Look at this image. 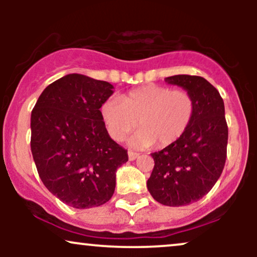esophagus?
I'll use <instances>...</instances> for the list:
<instances>
[{
    "mask_svg": "<svg viewBox=\"0 0 257 257\" xmlns=\"http://www.w3.org/2000/svg\"><path fill=\"white\" fill-rule=\"evenodd\" d=\"M138 157H139L138 153H135V152H133V151H129V152H128V158H129V161H135V159H137Z\"/></svg>",
    "mask_w": 257,
    "mask_h": 257,
    "instance_id": "34e87169",
    "label": "esophagus"
}]
</instances>
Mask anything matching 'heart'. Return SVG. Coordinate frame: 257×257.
<instances>
[{"label":"heart","instance_id":"b5f03b06","mask_svg":"<svg viewBox=\"0 0 257 257\" xmlns=\"http://www.w3.org/2000/svg\"><path fill=\"white\" fill-rule=\"evenodd\" d=\"M108 135L116 141L139 125L129 139L133 147H166L178 141L192 122L194 100L185 90L149 84L118 98H108L100 107Z\"/></svg>","mask_w":257,"mask_h":257}]
</instances>
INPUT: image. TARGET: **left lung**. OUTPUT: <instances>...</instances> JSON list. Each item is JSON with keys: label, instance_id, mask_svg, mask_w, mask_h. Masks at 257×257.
<instances>
[{"label": "left lung", "instance_id": "obj_1", "mask_svg": "<svg viewBox=\"0 0 257 257\" xmlns=\"http://www.w3.org/2000/svg\"><path fill=\"white\" fill-rule=\"evenodd\" d=\"M166 82L191 94L194 114L178 141L151 155L155 167L147 188L161 204L182 206L203 198L219 180L226 162L228 128L223 100L205 78L176 75Z\"/></svg>", "mask_w": 257, "mask_h": 257}]
</instances>
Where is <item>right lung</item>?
Segmentation results:
<instances>
[{
    "instance_id": "add662e5",
    "label": "right lung",
    "mask_w": 257,
    "mask_h": 257,
    "mask_svg": "<svg viewBox=\"0 0 257 257\" xmlns=\"http://www.w3.org/2000/svg\"><path fill=\"white\" fill-rule=\"evenodd\" d=\"M113 85L70 73L42 91L31 112V152L43 185L65 204H105L128 153L108 135L100 107Z\"/></svg>"
}]
</instances>
